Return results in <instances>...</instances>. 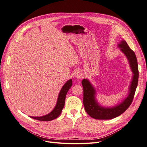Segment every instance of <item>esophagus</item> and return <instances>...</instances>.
<instances>
[{
  "label": "esophagus",
  "mask_w": 147,
  "mask_h": 147,
  "mask_svg": "<svg viewBox=\"0 0 147 147\" xmlns=\"http://www.w3.org/2000/svg\"><path fill=\"white\" fill-rule=\"evenodd\" d=\"M82 76H83V73L80 71H78V72H76V73L75 74V77L76 78V79H81L82 78Z\"/></svg>",
  "instance_id": "1"
}]
</instances>
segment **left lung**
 Returning <instances> with one entry per match:
<instances>
[{
    "mask_svg": "<svg viewBox=\"0 0 147 147\" xmlns=\"http://www.w3.org/2000/svg\"><path fill=\"white\" fill-rule=\"evenodd\" d=\"M118 47L125 54L128 60L131 70L133 73L132 81L129 87V93L121 102L117 105L105 107L100 105L96 99V90L88 79L82 82L83 88V102L84 109L90 116L98 120H109L119 116L124 113L132 103L138 82V65L135 52L131 49L125 40H122L118 44Z\"/></svg>",
    "mask_w": 147,
    "mask_h": 147,
    "instance_id": "8db88e82",
    "label": "left lung"
}]
</instances>
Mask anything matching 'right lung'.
<instances>
[{"label":"right lung","instance_id":"1","mask_svg":"<svg viewBox=\"0 0 147 147\" xmlns=\"http://www.w3.org/2000/svg\"><path fill=\"white\" fill-rule=\"evenodd\" d=\"M72 84H73L72 79H69L64 84V86L62 87L58 95L57 102L55 105V107H54L53 110L51 112H50L48 114L43 115V116H40V117H33V116H30V117L31 118L37 120L45 121H51L57 119L60 115L62 110L63 109L64 104H65L66 95L69 88L71 87Z\"/></svg>","mask_w":147,"mask_h":147}]
</instances>
